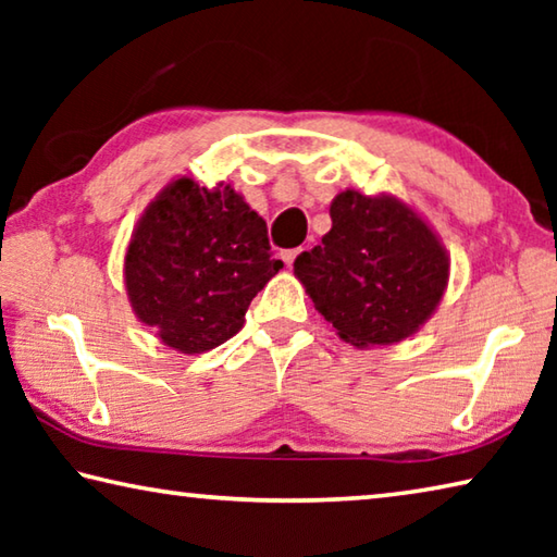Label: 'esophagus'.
<instances>
[{
	"label": "esophagus",
	"instance_id": "esophagus-1",
	"mask_svg": "<svg viewBox=\"0 0 557 557\" xmlns=\"http://www.w3.org/2000/svg\"><path fill=\"white\" fill-rule=\"evenodd\" d=\"M299 252H301V248H295V250H285V252H282V260H285V265L289 268L292 265V262H295V258L299 256Z\"/></svg>",
	"mask_w": 557,
	"mask_h": 557
}]
</instances>
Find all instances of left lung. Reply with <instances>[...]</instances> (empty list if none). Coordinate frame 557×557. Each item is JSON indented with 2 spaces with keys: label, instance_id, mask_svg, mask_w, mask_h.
<instances>
[{
  "label": "left lung",
  "instance_id": "obj_1",
  "mask_svg": "<svg viewBox=\"0 0 557 557\" xmlns=\"http://www.w3.org/2000/svg\"><path fill=\"white\" fill-rule=\"evenodd\" d=\"M332 231L301 252L295 275L317 312L356 348L405 342L435 314L449 282L440 235L391 194H336Z\"/></svg>",
  "mask_w": 557,
  "mask_h": 557
}]
</instances>
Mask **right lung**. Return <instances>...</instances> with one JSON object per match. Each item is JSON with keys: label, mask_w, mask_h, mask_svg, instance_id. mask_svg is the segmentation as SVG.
I'll return each instance as SVG.
<instances>
[{"label": "right lung", "mask_w": 557, "mask_h": 557, "mask_svg": "<svg viewBox=\"0 0 557 557\" xmlns=\"http://www.w3.org/2000/svg\"><path fill=\"white\" fill-rule=\"evenodd\" d=\"M268 225L231 184L169 182L132 231L125 287L145 326L178 354H203L243 329L252 297L277 275Z\"/></svg>", "instance_id": "obj_1"}]
</instances>
